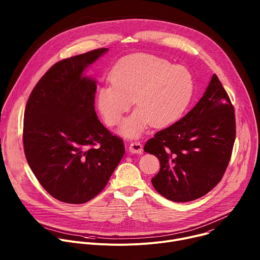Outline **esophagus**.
I'll use <instances>...</instances> for the list:
<instances>
[{"label":"esophagus","instance_id":"obj_1","mask_svg":"<svg viewBox=\"0 0 260 260\" xmlns=\"http://www.w3.org/2000/svg\"><path fill=\"white\" fill-rule=\"evenodd\" d=\"M128 150L132 152V153H141L142 150H143V147H142V144L140 142H132L128 146Z\"/></svg>","mask_w":260,"mask_h":260}]
</instances>
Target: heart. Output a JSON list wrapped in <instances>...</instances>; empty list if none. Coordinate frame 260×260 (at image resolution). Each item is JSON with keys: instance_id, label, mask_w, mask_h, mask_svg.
Instances as JSON below:
<instances>
[{"instance_id": "obj_1", "label": "heart", "mask_w": 260, "mask_h": 260, "mask_svg": "<svg viewBox=\"0 0 260 260\" xmlns=\"http://www.w3.org/2000/svg\"><path fill=\"white\" fill-rule=\"evenodd\" d=\"M110 81L98 91V108L105 122L116 126L134 101L137 109L120 128L127 138L139 137L149 123L159 127L178 119L193 91L186 68L150 54L123 57L111 71Z\"/></svg>"}]
</instances>
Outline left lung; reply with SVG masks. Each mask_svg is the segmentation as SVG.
<instances>
[{
	"label": "left lung",
	"instance_id": "8db88e82",
	"mask_svg": "<svg viewBox=\"0 0 260 260\" xmlns=\"http://www.w3.org/2000/svg\"><path fill=\"white\" fill-rule=\"evenodd\" d=\"M236 140L235 109L218 77L189 112L147 141L144 151L155 155L160 170L151 182L164 198L194 201L223 177Z\"/></svg>",
	"mask_w": 260,
	"mask_h": 260
}]
</instances>
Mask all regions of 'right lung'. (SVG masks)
Segmentation results:
<instances>
[{
    "mask_svg": "<svg viewBox=\"0 0 260 260\" xmlns=\"http://www.w3.org/2000/svg\"><path fill=\"white\" fill-rule=\"evenodd\" d=\"M108 51L99 48L54 63L27 100L23 149L42 187L67 204H84L107 185L124 154L122 139L98 119L95 81L84 70Z\"/></svg>",
    "mask_w": 260,
    "mask_h": 260,
    "instance_id": "add662e5",
    "label": "right lung"
}]
</instances>
